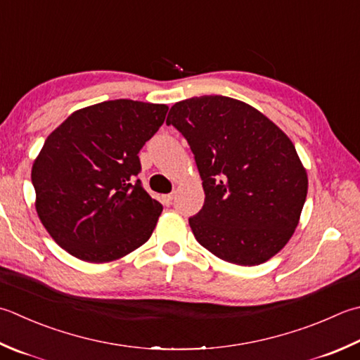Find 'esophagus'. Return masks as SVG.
Returning a JSON list of instances; mask_svg holds the SVG:
<instances>
[{
	"instance_id": "obj_1",
	"label": "esophagus",
	"mask_w": 360,
	"mask_h": 360,
	"mask_svg": "<svg viewBox=\"0 0 360 360\" xmlns=\"http://www.w3.org/2000/svg\"><path fill=\"white\" fill-rule=\"evenodd\" d=\"M160 201H162V204H164V206H170L172 201H173V195L172 193L170 195H162Z\"/></svg>"
}]
</instances>
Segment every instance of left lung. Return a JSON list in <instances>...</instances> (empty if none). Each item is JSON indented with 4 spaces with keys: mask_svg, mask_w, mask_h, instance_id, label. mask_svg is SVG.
Here are the masks:
<instances>
[{
    "mask_svg": "<svg viewBox=\"0 0 360 360\" xmlns=\"http://www.w3.org/2000/svg\"><path fill=\"white\" fill-rule=\"evenodd\" d=\"M167 124L187 139L202 179L204 206L188 220L198 243L236 265L276 256L298 226L309 186L287 134L223 95L176 103Z\"/></svg>",
    "mask_w": 360,
    "mask_h": 360,
    "instance_id": "8db88e82",
    "label": "left lung"
}]
</instances>
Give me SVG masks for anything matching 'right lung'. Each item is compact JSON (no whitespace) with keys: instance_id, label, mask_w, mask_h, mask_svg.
Returning a JSON list of instances; mask_svg holds the SVG:
<instances>
[{"instance_id":"obj_1","label":"right lung","mask_w":360,"mask_h":360,"mask_svg":"<svg viewBox=\"0 0 360 360\" xmlns=\"http://www.w3.org/2000/svg\"><path fill=\"white\" fill-rule=\"evenodd\" d=\"M167 104L103 101L75 110L34 159L35 210L68 255L90 264L122 259L151 237L162 204L136 179L139 151Z\"/></svg>"}]
</instances>
